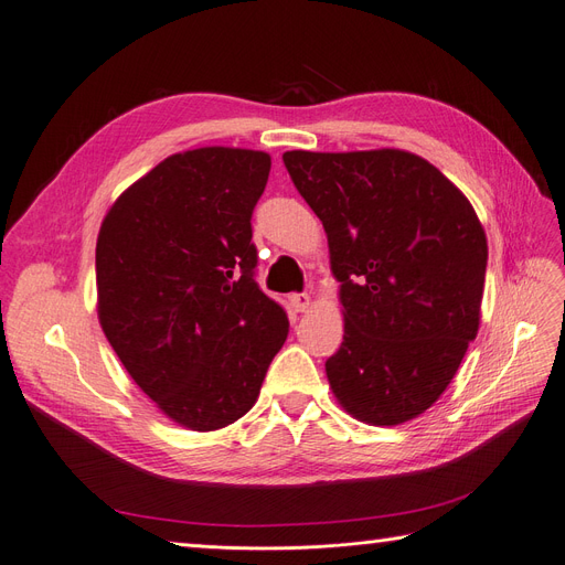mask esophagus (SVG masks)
Masks as SVG:
<instances>
[{"label":"esophagus","mask_w":565,"mask_h":565,"mask_svg":"<svg viewBox=\"0 0 565 565\" xmlns=\"http://www.w3.org/2000/svg\"><path fill=\"white\" fill-rule=\"evenodd\" d=\"M289 303H292V309L297 313H306L311 309V297L309 295H292V299H289Z\"/></svg>","instance_id":"esophagus-1"}]
</instances>
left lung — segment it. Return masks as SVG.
<instances>
[{"label":"left lung","mask_w":565,"mask_h":565,"mask_svg":"<svg viewBox=\"0 0 565 565\" xmlns=\"http://www.w3.org/2000/svg\"><path fill=\"white\" fill-rule=\"evenodd\" d=\"M322 221L344 341L324 363L358 422L398 426L448 388L481 324L488 237L459 188L398 148L282 156Z\"/></svg>","instance_id":"obj_1"}]
</instances>
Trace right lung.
<instances>
[{"instance_id": "1", "label": "right lung", "mask_w": 565, "mask_h": 565, "mask_svg": "<svg viewBox=\"0 0 565 565\" xmlns=\"http://www.w3.org/2000/svg\"><path fill=\"white\" fill-rule=\"evenodd\" d=\"M264 150L174 152L134 181L96 241V311L110 347L160 413L191 431L247 415L289 332L254 282L252 210Z\"/></svg>"}]
</instances>
